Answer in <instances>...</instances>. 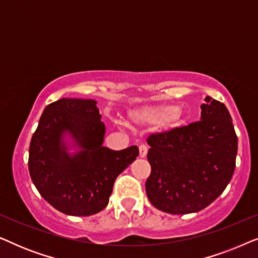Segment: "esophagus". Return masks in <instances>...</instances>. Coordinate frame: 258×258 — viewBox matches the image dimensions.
I'll use <instances>...</instances> for the list:
<instances>
[{
  "mask_svg": "<svg viewBox=\"0 0 258 258\" xmlns=\"http://www.w3.org/2000/svg\"><path fill=\"white\" fill-rule=\"evenodd\" d=\"M148 154V148L144 144H141L140 146V157H146Z\"/></svg>",
  "mask_w": 258,
  "mask_h": 258,
  "instance_id": "1",
  "label": "esophagus"
}]
</instances>
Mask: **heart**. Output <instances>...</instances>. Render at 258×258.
I'll list each match as a JSON object with an SVG mask.
<instances>
[{
    "mask_svg": "<svg viewBox=\"0 0 258 258\" xmlns=\"http://www.w3.org/2000/svg\"><path fill=\"white\" fill-rule=\"evenodd\" d=\"M129 118L136 124L155 125L162 123L164 128L171 129L179 124L182 111L174 104L147 105L130 111Z\"/></svg>",
    "mask_w": 258,
    "mask_h": 258,
    "instance_id": "obj_1",
    "label": "heart"
}]
</instances>
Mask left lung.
Segmentation results:
<instances>
[{"label":"left lung","instance_id":"left-lung-1","mask_svg":"<svg viewBox=\"0 0 258 258\" xmlns=\"http://www.w3.org/2000/svg\"><path fill=\"white\" fill-rule=\"evenodd\" d=\"M201 109V121L147 139L151 167L147 196L164 213L184 215L204 209L234 175L237 136L227 107L207 96Z\"/></svg>","mask_w":258,"mask_h":258}]
</instances>
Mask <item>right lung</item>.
<instances>
[{
	"label": "right lung",
	"mask_w": 258,
	"mask_h": 258,
	"mask_svg": "<svg viewBox=\"0 0 258 258\" xmlns=\"http://www.w3.org/2000/svg\"><path fill=\"white\" fill-rule=\"evenodd\" d=\"M96 101L61 98L47 105L29 147V172L47 202L66 215L90 216L108 206L115 179L139 156V148L102 146L104 123ZM68 131L83 148L70 157L60 141Z\"/></svg>",
	"instance_id": "right-lung-1"
}]
</instances>
